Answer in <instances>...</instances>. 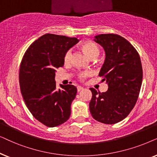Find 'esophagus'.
Instances as JSON below:
<instances>
[{
	"instance_id": "obj_1",
	"label": "esophagus",
	"mask_w": 157,
	"mask_h": 157,
	"mask_svg": "<svg viewBox=\"0 0 157 157\" xmlns=\"http://www.w3.org/2000/svg\"><path fill=\"white\" fill-rule=\"evenodd\" d=\"M77 92H80L81 90H82L83 87H81V86H77Z\"/></svg>"
}]
</instances>
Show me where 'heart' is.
I'll use <instances>...</instances> for the list:
<instances>
[{
  "instance_id": "1",
  "label": "heart",
  "mask_w": 157,
  "mask_h": 157,
  "mask_svg": "<svg viewBox=\"0 0 157 157\" xmlns=\"http://www.w3.org/2000/svg\"><path fill=\"white\" fill-rule=\"evenodd\" d=\"M80 49L82 51L86 54L90 59H95L98 57L100 54V49L98 45L95 42L92 41H85L82 42L80 45ZM71 57H72V52L69 49L64 53V62L67 64L70 62ZM92 75V72L90 71H85V72H80L77 74V78L80 80L83 81L85 78Z\"/></svg>"
}]
</instances>
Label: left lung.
Listing matches in <instances>:
<instances>
[{
  "instance_id": "1",
  "label": "left lung",
  "mask_w": 157,
  "mask_h": 157,
  "mask_svg": "<svg viewBox=\"0 0 157 157\" xmlns=\"http://www.w3.org/2000/svg\"><path fill=\"white\" fill-rule=\"evenodd\" d=\"M95 38L105 51L99 76L107 81L108 89L100 93L90 88V111L95 120L114 124L127 117L136 103L143 79L141 59L135 47L120 35L105 33Z\"/></svg>"
}]
</instances>
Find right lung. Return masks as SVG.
<instances>
[{"instance_id": "1", "label": "right lung", "mask_w": 157, "mask_h": 157, "mask_svg": "<svg viewBox=\"0 0 157 157\" xmlns=\"http://www.w3.org/2000/svg\"><path fill=\"white\" fill-rule=\"evenodd\" d=\"M77 38L46 33L34 41L24 54L19 68L21 93L32 116L47 127L70 118L77 93L72 85L57 89L55 70L64 65V53L78 42Z\"/></svg>"}]
</instances>
